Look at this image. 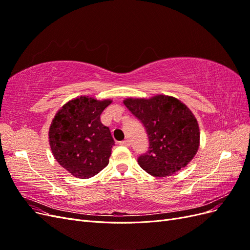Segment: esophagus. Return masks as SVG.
Segmentation results:
<instances>
[{
	"label": "esophagus",
	"instance_id": "1",
	"mask_svg": "<svg viewBox=\"0 0 250 250\" xmlns=\"http://www.w3.org/2000/svg\"><path fill=\"white\" fill-rule=\"evenodd\" d=\"M120 145H121V146H125V147H129V146H130V142H129V140L121 141V142H120Z\"/></svg>",
	"mask_w": 250,
	"mask_h": 250
}]
</instances>
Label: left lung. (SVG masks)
Masks as SVG:
<instances>
[{
  "mask_svg": "<svg viewBox=\"0 0 250 250\" xmlns=\"http://www.w3.org/2000/svg\"><path fill=\"white\" fill-rule=\"evenodd\" d=\"M125 106L145 127L149 147L138 157L150 175L166 177L185 168L197 152L200 132L192 111L176 98L126 99Z\"/></svg>",
  "mask_w": 250,
  "mask_h": 250,
  "instance_id": "left-lung-1",
  "label": "left lung"
}]
</instances>
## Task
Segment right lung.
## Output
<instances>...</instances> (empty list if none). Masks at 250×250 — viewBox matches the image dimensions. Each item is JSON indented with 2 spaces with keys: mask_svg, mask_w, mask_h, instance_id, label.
Here are the masks:
<instances>
[{
  "mask_svg": "<svg viewBox=\"0 0 250 250\" xmlns=\"http://www.w3.org/2000/svg\"><path fill=\"white\" fill-rule=\"evenodd\" d=\"M110 103L81 96L64 104L52 121L49 130L52 153L75 177H93L109 163L115 141L109 128L101 123L100 116Z\"/></svg>",
  "mask_w": 250,
  "mask_h": 250,
  "instance_id": "1",
  "label": "right lung"
}]
</instances>
